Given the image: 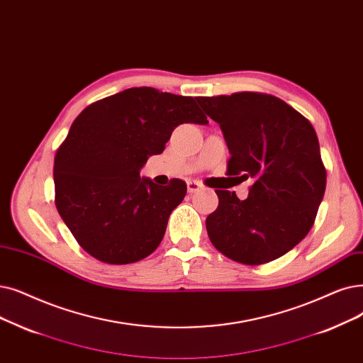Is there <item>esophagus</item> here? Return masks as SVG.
<instances>
[{"instance_id":"1","label":"esophagus","mask_w":363,"mask_h":363,"mask_svg":"<svg viewBox=\"0 0 363 363\" xmlns=\"http://www.w3.org/2000/svg\"><path fill=\"white\" fill-rule=\"evenodd\" d=\"M186 186H188V193H191V194H194V193L201 190V184L197 182V181H190V182L186 184Z\"/></svg>"}]
</instances>
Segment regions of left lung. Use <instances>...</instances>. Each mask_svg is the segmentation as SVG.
I'll return each mask as SVG.
<instances>
[{"mask_svg": "<svg viewBox=\"0 0 363 363\" xmlns=\"http://www.w3.org/2000/svg\"><path fill=\"white\" fill-rule=\"evenodd\" d=\"M197 102L223 129L231 154L227 175L254 181L245 200L215 191L218 208L206 218L212 245L246 265L280 258L308 234L325 194L326 169L314 128L267 93L199 96Z\"/></svg>", "mask_w": 363, "mask_h": 363, "instance_id": "obj_1", "label": "left lung"}]
</instances>
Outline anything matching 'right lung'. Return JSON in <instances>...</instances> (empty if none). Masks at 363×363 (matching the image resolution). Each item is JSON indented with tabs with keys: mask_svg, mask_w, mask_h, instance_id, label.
I'll return each mask as SVG.
<instances>
[{
	"mask_svg": "<svg viewBox=\"0 0 363 363\" xmlns=\"http://www.w3.org/2000/svg\"><path fill=\"white\" fill-rule=\"evenodd\" d=\"M182 123L206 124L208 117L194 98L152 87L93 102L74 120L55 155V203L89 255L123 265L160 245L186 184L175 178L162 186L139 172Z\"/></svg>",
	"mask_w": 363,
	"mask_h": 363,
	"instance_id": "1",
	"label": "right lung"
}]
</instances>
